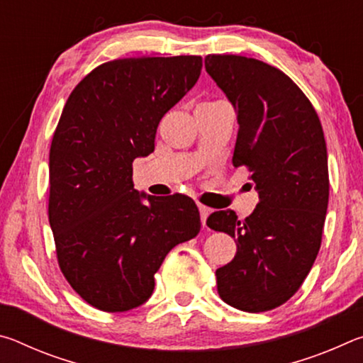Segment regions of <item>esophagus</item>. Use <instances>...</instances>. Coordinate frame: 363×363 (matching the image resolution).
<instances>
[{
  "label": "esophagus",
  "instance_id": "1",
  "mask_svg": "<svg viewBox=\"0 0 363 363\" xmlns=\"http://www.w3.org/2000/svg\"><path fill=\"white\" fill-rule=\"evenodd\" d=\"M199 210H200V218H201V224H203V227L206 225V218L210 216L211 210L205 205H199Z\"/></svg>",
  "mask_w": 363,
  "mask_h": 363
}]
</instances>
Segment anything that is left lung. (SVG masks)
I'll list each match as a JSON object with an SVG mask.
<instances>
[{
	"label": "left lung",
	"mask_w": 363,
	"mask_h": 363,
	"mask_svg": "<svg viewBox=\"0 0 363 363\" xmlns=\"http://www.w3.org/2000/svg\"><path fill=\"white\" fill-rule=\"evenodd\" d=\"M205 69L235 108L233 167L250 169L259 194L243 220L232 210L206 220L237 243L235 257L216 270L218 293L235 309L270 311L299 290L320 250L330 192L323 130L303 91L275 67L211 54Z\"/></svg>",
	"instance_id": "8db88e82"
}]
</instances>
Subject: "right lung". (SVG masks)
I'll return each mask as SVG.
<instances>
[{"instance_id": "add662e5", "label": "right lung", "mask_w": 363, "mask_h": 363, "mask_svg": "<svg viewBox=\"0 0 363 363\" xmlns=\"http://www.w3.org/2000/svg\"><path fill=\"white\" fill-rule=\"evenodd\" d=\"M201 65L200 56L112 60L67 99L49 152V224L60 270L96 309L144 304L167 255L200 232L192 199L134 189L133 162L155 149L160 120Z\"/></svg>"}]
</instances>
